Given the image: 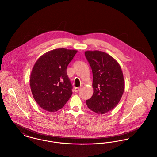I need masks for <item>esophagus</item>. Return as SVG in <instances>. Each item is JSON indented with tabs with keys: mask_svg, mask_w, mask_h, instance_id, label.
Wrapping results in <instances>:
<instances>
[{
	"mask_svg": "<svg viewBox=\"0 0 157 157\" xmlns=\"http://www.w3.org/2000/svg\"><path fill=\"white\" fill-rule=\"evenodd\" d=\"M80 88H75L74 90H75V92H78V91H79V90H80Z\"/></svg>",
	"mask_w": 157,
	"mask_h": 157,
	"instance_id": "esophagus-1",
	"label": "esophagus"
}]
</instances>
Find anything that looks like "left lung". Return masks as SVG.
I'll return each mask as SVG.
<instances>
[{
    "mask_svg": "<svg viewBox=\"0 0 157 157\" xmlns=\"http://www.w3.org/2000/svg\"><path fill=\"white\" fill-rule=\"evenodd\" d=\"M93 72V94L88 107L99 114L112 110L120 101L125 88L121 67L111 55L99 51L85 52Z\"/></svg>",
    "mask_w": 157,
    "mask_h": 157,
    "instance_id": "left-lung-1",
    "label": "left lung"
}]
</instances>
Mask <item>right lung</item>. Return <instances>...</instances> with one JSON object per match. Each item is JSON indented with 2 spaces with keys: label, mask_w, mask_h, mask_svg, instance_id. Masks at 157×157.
<instances>
[{
  "label": "right lung",
  "mask_w": 157,
  "mask_h": 157,
  "mask_svg": "<svg viewBox=\"0 0 157 157\" xmlns=\"http://www.w3.org/2000/svg\"><path fill=\"white\" fill-rule=\"evenodd\" d=\"M77 52L64 48L53 49L41 55L32 69L30 85L33 96L43 109L55 112L71 98L72 85L67 66Z\"/></svg>",
  "instance_id": "right-lung-1"
}]
</instances>
